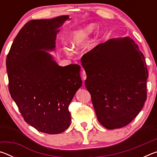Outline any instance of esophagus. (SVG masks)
<instances>
[{
  "label": "esophagus",
  "mask_w": 157,
  "mask_h": 157,
  "mask_svg": "<svg viewBox=\"0 0 157 157\" xmlns=\"http://www.w3.org/2000/svg\"><path fill=\"white\" fill-rule=\"evenodd\" d=\"M82 79H83V80L84 81L85 79H86V73H85V71H82Z\"/></svg>",
  "instance_id": "1"
}]
</instances>
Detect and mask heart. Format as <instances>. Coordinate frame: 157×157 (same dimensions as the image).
<instances>
[{
	"instance_id": "obj_1",
	"label": "heart",
	"mask_w": 157,
	"mask_h": 157,
	"mask_svg": "<svg viewBox=\"0 0 157 157\" xmlns=\"http://www.w3.org/2000/svg\"><path fill=\"white\" fill-rule=\"evenodd\" d=\"M95 29V25L94 23H90L69 34L68 40L71 48L77 50L83 46L89 37L94 33ZM64 51L67 55H72V51L70 49L66 48Z\"/></svg>"
}]
</instances>
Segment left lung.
Instances as JSON below:
<instances>
[{
    "label": "left lung",
    "instance_id": "left-lung-1",
    "mask_svg": "<svg viewBox=\"0 0 157 157\" xmlns=\"http://www.w3.org/2000/svg\"><path fill=\"white\" fill-rule=\"evenodd\" d=\"M85 86L98 121L109 129L131 123L147 99L145 57L129 36L110 39L82 56Z\"/></svg>",
    "mask_w": 157,
    "mask_h": 157
}]
</instances>
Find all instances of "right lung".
Here are the masks:
<instances>
[{
    "instance_id": "obj_1",
    "label": "right lung",
    "mask_w": 157,
    "mask_h": 157,
    "mask_svg": "<svg viewBox=\"0 0 157 157\" xmlns=\"http://www.w3.org/2000/svg\"><path fill=\"white\" fill-rule=\"evenodd\" d=\"M69 18L32 20L18 32L7 56L9 91L26 123L39 132L60 134L71 124L68 106L82 81L80 66H60L55 50L59 28Z\"/></svg>"
}]
</instances>
